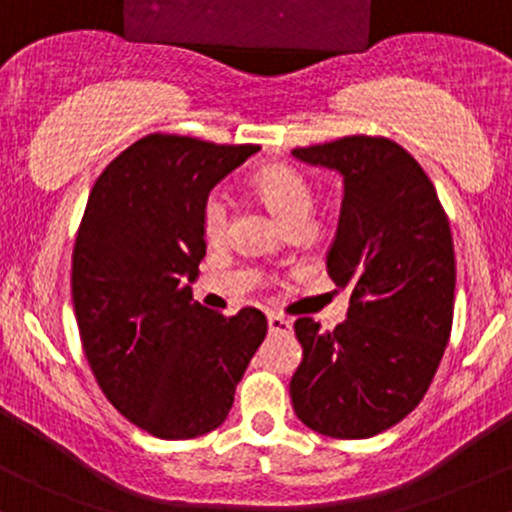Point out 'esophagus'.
I'll return each mask as SVG.
<instances>
[{"label":"esophagus","instance_id":"34e87169","mask_svg":"<svg viewBox=\"0 0 512 512\" xmlns=\"http://www.w3.org/2000/svg\"><path fill=\"white\" fill-rule=\"evenodd\" d=\"M268 329H271V332H280V334H285V332H290V329H293V322L290 320H285V317H280V315H268Z\"/></svg>","mask_w":512,"mask_h":512}]
</instances>
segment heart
Segmentation results:
<instances>
[{
	"label": "heart",
	"mask_w": 512,
	"mask_h": 512,
	"mask_svg": "<svg viewBox=\"0 0 512 512\" xmlns=\"http://www.w3.org/2000/svg\"><path fill=\"white\" fill-rule=\"evenodd\" d=\"M251 190L268 207L285 229L307 224L312 214V190L307 180L285 163H268L251 175ZM200 227L207 241H219L227 232V200L212 192L200 212Z\"/></svg>",
	"instance_id": "obj_1"
}]
</instances>
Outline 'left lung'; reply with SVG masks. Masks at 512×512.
<instances>
[{"instance_id":"1","label":"left lung","mask_w":512,"mask_h":512,"mask_svg":"<svg viewBox=\"0 0 512 512\" xmlns=\"http://www.w3.org/2000/svg\"><path fill=\"white\" fill-rule=\"evenodd\" d=\"M295 158L344 175L327 273L349 288L346 320H295L302 364L290 381L310 430L366 439L398 425L430 388L454 320L449 217L420 163L386 136H344Z\"/></svg>"}]
</instances>
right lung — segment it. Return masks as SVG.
Wrapping results in <instances>:
<instances>
[{
    "mask_svg": "<svg viewBox=\"0 0 512 512\" xmlns=\"http://www.w3.org/2000/svg\"><path fill=\"white\" fill-rule=\"evenodd\" d=\"M254 144L148 134L95 180L73 249V305L87 364L129 422L158 439L214 430L266 339V315L192 300L200 212Z\"/></svg>",
    "mask_w": 512,
    "mask_h": 512,
    "instance_id": "obj_1",
    "label": "right lung"
}]
</instances>
